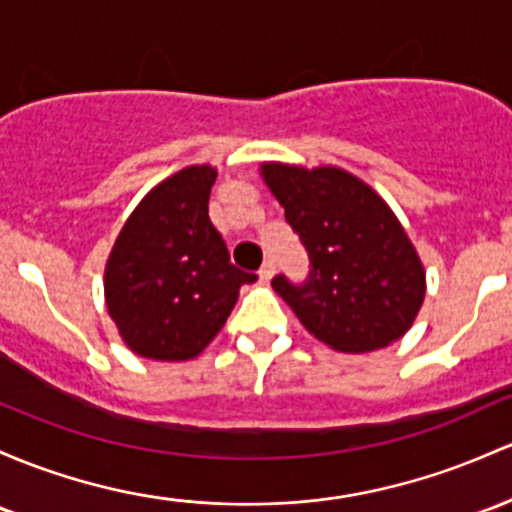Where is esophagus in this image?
<instances>
[{"mask_svg": "<svg viewBox=\"0 0 512 512\" xmlns=\"http://www.w3.org/2000/svg\"><path fill=\"white\" fill-rule=\"evenodd\" d=\"M274 272H277V265H274V260H267L260 269V282H269L274 277Z\"/></svg>", "mask_w": 512, "mask_h": 512, "instance_id": "34e87169", "label": "esophagus"}]
</instances>
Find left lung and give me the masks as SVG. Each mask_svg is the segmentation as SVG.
<instances>
[{
	"instance_id": "obj_1",
	"label": "left lung",
	"mask_w": 512,
	"mask_h": 512,
	"mask_svg": "<svg viewBox=\"0 0 512 512\" xmlns=\"http://www.w3.org/2000/svg\"><path fill=\"white\" fill-rule=\"evenodd\" d=\"M260 174L311 260L301 286L272 279L303 328L355 355L403 338L423 306L425 267L391 206L333 165L262 162Z\"/></svg>"
}]
</instances>
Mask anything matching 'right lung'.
I'll return each mask as SVG.
<instances>
[{"mask_svg":"<svg viewBox=\"0 0 512 512\" xmlns=\"http://www.w3.org/2000/svg\"><path fill=\"white\" fill-rule=\"evenodd\" d=\"M216 167L192 165L150 189L123 223L104 269V299L128 350L187 362L206 350L255 274L230 265L209 218Z\"/></svg>","mask_w":512,"mask_h":512,"instance_id":"add662e5","label":"right lung"}]
</instances>
